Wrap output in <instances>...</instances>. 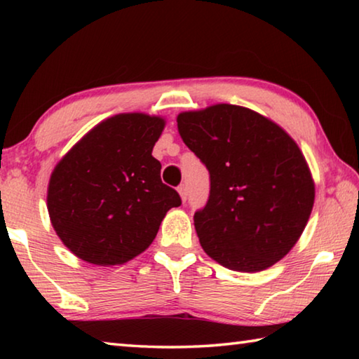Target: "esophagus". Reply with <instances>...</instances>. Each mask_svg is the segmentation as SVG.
Segmentation results:
<instances>
[{
    "label": "esophagus",
    "mask_w": 359,
    "mask_h": 359,
    "mask_svg": "<svg viewBox=\"0 0 359 359\" xmlns=\"http://www.w3.org/2000/svg\"><path fill=\"white\" fill-rule=\"evenodd\" d=\"M179 194H180V198H182V201H187V198H188V188H187V185L185 184H182L180 187H179Z\"/></svg>",
    "instance_id": "1"
}]
</instances>
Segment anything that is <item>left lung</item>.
<instances>
[{
    "instance_id": "8db88e82",
    "label": "left lung",
    "mask_w": 359,
    "mask_h": 359,
    "mask_svg": "<svg viewBox=\"0 0 359 359\" xmlns=\"http://www.w3.org/2000/svg\"><path fill=\"white\" fill-rule=\"evenodd\" d=\"M177 128L210 174L208 204L194 212L204 252L241 272L280 261L301 238L315 199L297 144L274 121L233 104L182 112Z\"/></svg>"
}]
</instances>
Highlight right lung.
<instances>
[{
	"instance_id": "right-lung-1",
	"label": "right lung",
	"mask_w": 359,
	"mask_h": 359,
	"mask_svg": "<svg viewBox=\"0 0 359 359\" xmlns=\"http://www.w3.org/2000/svg\"><path fill=\"white\" fill-rule=\"evenodd\" d=\"M163 128L161 117L115 115L88 131L53 169L48 215L76 257L98 266L123 264L154 242L166 212L182 204L151 156Z\"/></svg>"
}]
</instances>
